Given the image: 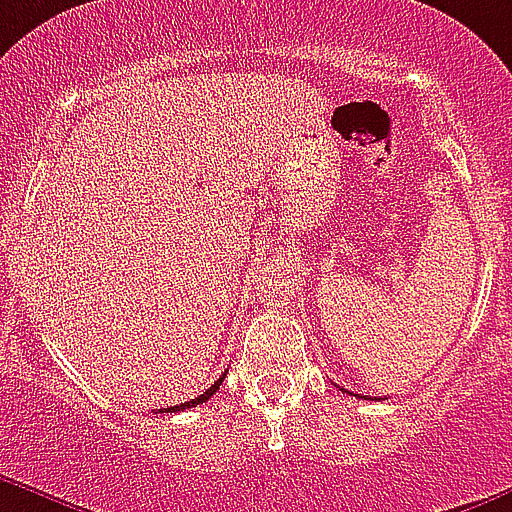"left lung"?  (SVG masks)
<instances>
[{"label":"left lung","instance_id":"8db88e82","mask_svg":"<svg viewBox=\"0 0 512 512\" xmlns=\"http://www.w3.org/2000/svg\"><path fill=\"white\" fill-rule=\"evenodd\" d=\"M347 393H349V390H347ZM357 398H365V400H370V398H367V395H357ZM375 400H380V398H375Z\"/></svg>","mask_w":512,"mask_h":512}]
</instances>
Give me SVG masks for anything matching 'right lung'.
<instances>
[{
  "label": "right lung",
  "mask_w": 512,
  "mask_h": 512,
  "mask_svg": "<svg viewBox=\"0 0 512 512\" xmlns=\"http://www.w3.org/2000/svg\"><path fill=\"white\" fill-rule=\"evenodd\" d=\"M224 377H227V372H224V375L219 377V380H216L214 385H211V388L206 390L204 395H199V398H193V400H188V403H181V405H173V408H160V413H178V411H186V408H196V405L206 403V400H209L211 395H214L216 390H219V385H222V382H224Z\"/></svg>",
  "instance_id": "obj_1"
}]
</instances>
